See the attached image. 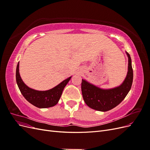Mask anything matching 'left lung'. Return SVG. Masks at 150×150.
I'll return each mask as SVG.
<instances>
[{"label":"left lung","mask_w":150,"mask_h":150,"mask_svg":"<svg viewBox=\"0 0 150 150\" xmlns=\"http://www.w3.org/2000/svg\"><path fill=\"white\" fill-rule=\"evenodd\" d=\"M126 54L128 57V71L123 83L118 87L103 89L82 79L83 97L89 108L99 111H107L117 106L125 98L131 89L133 79L131 59L127 52Z\"/></svg>","instance_id":"left-lung-1"}]
</instances>
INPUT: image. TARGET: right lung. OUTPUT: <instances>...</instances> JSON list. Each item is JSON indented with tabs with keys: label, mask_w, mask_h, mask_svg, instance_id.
<instances>
[{
	"label": "right lung",
	"mask_w": 150,
	"mask_h": 150,
	"mask_svg": "<svg viewBox=\"0 0 150 150\" xmlns=\"http://www.w3.org/2000/svg\"><path fill=\"white\" fill-rule=\"evenodd\" d=\"M71 77L65 79L59 84L47 91H37L29 88L22 80L19 74V62L16 68V82L23 96L27 101L39 108H46L55 106L61 96L63 89Z\"/></svg>",
	"instance_id": "add662e5"
}]
</instances>
